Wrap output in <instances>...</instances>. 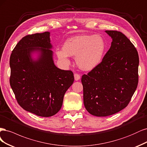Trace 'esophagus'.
<instances>
[{"label": "esophagus", "mask_w": 147, "mask_h": 147, "mask_svg": "<svg viewBox=\"0 0 147 147\" xmlns=\"http://www.w3.org/2000/svg\"><path fill=\"white\" fill-rule=\"evenodd\" d=\"M74 79L75 80H79L80 79V76L79 74L77 73H75L74 74Z\"/></svg>", "instance_id": "obj_1"}]
</instances>
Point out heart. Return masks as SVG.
Instances as JSON below:
<instances>
[{
  "instance_id": "b5f03b06",
  "label": "heart",
  "mask_w": 147,
  "mask_h": 147,
  "mask_svg": "<svg viewBox=\"0 0 147 147\" xmlns=\"http://www.w3.org/2000/svg\"><path fill=\"white\" fill-rule=\"evenodd\" d=\"M106 49L105 41L98 35H80L66 40L62 49L56 51L58 58L63 63H69V56H76L78 67L90 71L101 63Z\"/></svg>"
}]
</instances>
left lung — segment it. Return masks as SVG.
<instances>
[{
  "instance_id": "left-lung-1",
  "label": "left lung",
  "mask_w": 147,
  "mask_h": 147,
  "mask_svg": "<svg viewBox=\"0 0 147 147\" xmlns=\"http://www.w3.org/2000/svg\"><path fill=\"white\" fill-rule=\"evenodd\" d=\"M112 39L101 62L82 76L84 104L90 114L106 117L128 105L138 84L139 55L120 32L106 30Z\"/></svg>"
}]
</instances>
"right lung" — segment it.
Listing matches in <instances>:
<instances>
[{"instance_id":"1","label":"right lung","mask_w":147,"mask_h":147,"mask_svg":"<svg viewBox=\"0 0 147 147\" xmlns=\"http://www.w3.org/2000/svg\"><path fill=\"white\" fill-rule=\"evenodd\" d=\"M50 32L28 35L18 42L10 59V86L20 106L43 117L56 114L74 82L70 70L54 65ZM39 54L36 59L32 54Z\"/></svg>"}]
</instances>
